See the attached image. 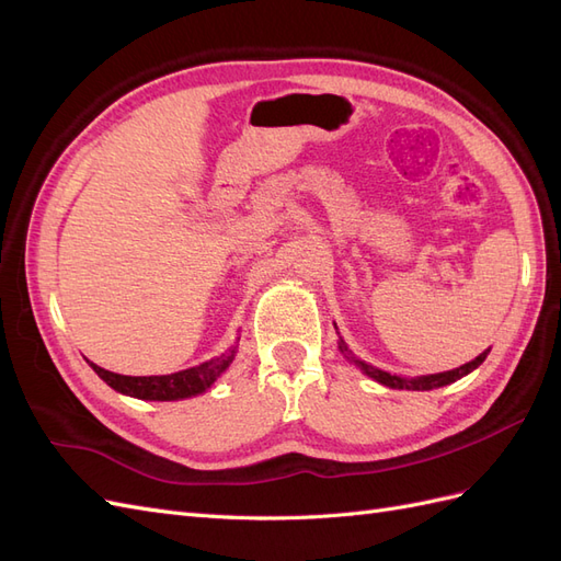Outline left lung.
<instances>
[{
	"label": "left lung",
	"instance_id": "8db88e82",
	"mask_svg": "<svg viewBox=\"0 0 561 561\" xmlns=\"http://www.w3.org/2000/svg\"><path fill=\"white\" fill-rule=\"evenodd\" d=\"M339 348L346 351V344L342 342V344H339ZM486 353H489V351L480 353L478 358L470 360V363H466V365H461V367H456V369H449V371H439V375L419 377V379H400V377H396V375H388V371H383V369H377V367H371V365H367V363H363V360H355V358H351V360H353L355 365H358V367L365 371L367 377H371V379L379 381V383H383V386H388V388L433 390V388L447 386V383H451V381H456V379H461V377H466V375H468V371H472L474 367H480V365L484 363V358H486Z\"/></svg>",
	"mask_w": 561,
	"mask_h": 561
}]
</instances>
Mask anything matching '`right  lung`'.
Here are the masks:
<instances>
[{
  "label": "right lung",
  "mask_w": 561,
  "mask_h": 561,
  "mask_svg": "<svg viewBox=\"0 0 561 561\" xmlns=\"http://www.w3.org/2000/svg\"><path fill=\"white\" fill-rule=\"evenodd\" d=\"M233 360V351L219 355V358L196 365L192 369L175 371V375H163V377H126V375H114L103 367L91 363L95 375L103 379L107 386H112L118 393H126L140 400H180V398H192L196 393H203Z\"/></svg>",
  "instance_id": "1"
}]
</instances>
